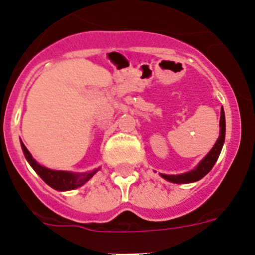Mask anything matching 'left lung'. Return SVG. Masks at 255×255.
<instances>
[{"label":"left lung","instance_id":"left-lung-1","mask_svg":"<svg viewBox=\"0 0 255 255\" xmlns=\"http://www.w3.org/2000/svg\"><path fill=\"white\" fill-rule=\"evenodd\" d=\"M225 135H226V120H225V111L223 107L221 109V118H220V137H218L217 142L215 143L213 148L211 149L210 153L202 159L199 163V165L191 171L187 173L179 174V175H166V174H160L161 177L170 182H175V184H189V182L199 181L204 177L206 174L210 173L211 169L213 168L215 163L217 161L218 156H220L221 150H222L223 143H225Z\"/></svg>","mask_w":255,"mask_h":255}]
</instances>
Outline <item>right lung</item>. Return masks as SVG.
<instances>
[{
  "label": "right lung",
  "instance_id": "obj_1",
  "mask_svg": "<svg viewBox=\"0 0 255 255\" xmlns=\"http://www.w3.org/2000/svg\"><path fill=\"white\" fill-rule=\"evenodd\" d=\"M20 145H22L25 159H27L28 163L30 164V166L34 169L35 173L42 177L43 181H44L45 184H48L49 186L58 190V191H68V190L78 189V187L86 184V182L99 171V169H95V170L90 171V173L78 174L71 173V171L51 170V169H48L45 168V166H42L40 164H38L37 161L33 159L32 154H30L29 151H28V149L25 148L24 144L20 143Z\"/></svg>",
  "mask_w": 255,
  "mask_h": 255
}]
</instances>
